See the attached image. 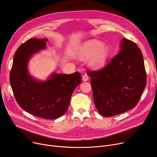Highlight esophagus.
I'll return each mask as SVG.
<instances>
[{
  "instance_id": "34e87169",
  "label": "esophagus",
  "mask_w": 157,
  "mask_h": 157,
  "mask_svg": "<svg viewBox=\"0 0 157 157\" xmlns=\"http://www.w3.org/2000/svg\"><path fill=\"white\" fill-rule=\"evenodd\" d=\"M89 79V77L88 76L87 74H84V75L83 76V77H82V80H83V81H86Z\"/></svg>"
}]
</instances>
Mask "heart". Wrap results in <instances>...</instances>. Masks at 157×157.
Masks as SVG:
<instances>
[{"instance_id":"b5f03b06","label":"heart","mask_w":157,"mask_h":157,"mask_svg":"<svg viewBox=\"0 0 157 157\" xmlns=\"http://www.w3.org/2000/svg\"><path fill=\"white\" fill-rule=\"evenodd\" d=\"M81 59H87L88 64L94 69H100L105 65L110 55L109 47L100 41L90 40L82 44L77 50Z\"/></svg>"}]
</instances>
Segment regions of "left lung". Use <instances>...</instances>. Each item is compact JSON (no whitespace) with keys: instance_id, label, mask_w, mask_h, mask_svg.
I'll return each instance as SVG.
<instances>
[{"instance_id":"1","label":"left lung","mask_w":157,"mask_h":157,"mask_svg":"<svg viewBox=\"0 0 157 157\" xmlns=\"http://www.w3.org/2000/svg\"><path fill=\"white\" fill-rule=\"evenodd\" d=\"M120 50L104 68L88 71L94 101L104 117H112L135 108L146 85L142 52L136 43L123 38Z\"/></svg>"}]
</instances>
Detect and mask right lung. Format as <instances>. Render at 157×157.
<instances>
[{
	"label": "right lung",
	"mask_w": 157,
	"mask_h": 157,
	"mask_svg": "<svg viewBox=\"0 0 157 157\" xmlns=\"http://www.w3.org/2000/svg\"><path fill=\"white\" fill-rule=\"evenodd\" d=\"M47 38L30 39L22 44L14 55L10 84L16 102L27 113L44 119H56L67 111L71 95L81 84V74L52 73L46 81L30 75L29 60L46 48Z\"/></svg>",
	"instance_id": "obj_1"
}]
</instances>
